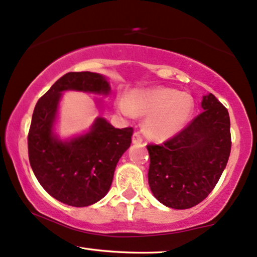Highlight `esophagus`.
Wrapping results in <instances>:
<instances>
[{"instance_id":"esophagus-1","label":"esophagus","mask_w":257,"mask_h":257,"mask_svg":"<svg viewBox=\"0 0 257 257\" xmlns=\"http://www.w3.org/2000/svg\"><path fill=\"white\" fill-rule=\"evenodd\" d=\"M132 142H134L135 144L143 143V137H142V135L139 134V132H135L134 137H132Z\"/></svg>"}]
</instances>
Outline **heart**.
<instances>
[{
	"mask_svg": "<svg viewBox=\"0 0 257 257\" xmlns=\"http://www.w3.org/2000/svg\"><path fill=\"white\" fill-rule=\"evenodd\" d=\"M116 107L126 116H148L145 134L156 141H164L185 127L191 118L194 102L191 95L173 88L134 90L127 97H119Z\"/></svg>",
	"mask_w": 257,
	"mask_h": 257,
	"instance_id": "obj_1",
	"label": "heart"
}]
</instances>
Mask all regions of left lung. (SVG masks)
<instances>
[{
	"label": "left lung",
	"instance_id": "1",
	"mask_svg": "<svg viewBox=\"0 0 257 257\" xmlns=\"http://www.w3.org/2000/svg\"><path fill=\"white\" fill-rule=\"evenodd\" d=\"M201 108L173 138L147 145L151 192L158 201L176 210L204 200L219 181L230 156L229 112L211 93L202 97Z\"/></svg>",
	"mask_w": 257,
	"mask_h": 257
}]
</instances>
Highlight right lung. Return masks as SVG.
Masks as SVG:
<instances>
[{
  "mask_svg": "<svg viewBox=\"0 0 257 257\" xmlns=\"http://www.w3.org/2000/svg\"><path fill=\"white\" fill-rule=\"evenodd\" d=\"M65 90L108 94L106 78L96 72H68L46 91L34 107L28 132V157L37 180L63 204L84 207L103 198L114 170L131 145L134 128H114L96 118L87 134L63 142L53 134L57 109Z\"/></svg>",
  "mask_w": 257,
  "mask_h": 257,
  "instance_id": "1",
  "label": "right lung"
}]
</instances>
